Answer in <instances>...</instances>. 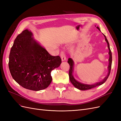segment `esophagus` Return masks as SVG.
Returning <instances> with one entry per match:
<instances>
[{
    "label": "esophagus",
    "mask_w": 121,
    "mask_h": 121,
    "mask_svg": "<svg viewBox=\"0 0 121 121\" xmlns=\"http://www.w3.org/2000/svg\"><path fill=\"white\" fill-rule=\"evenodd\" d=\"M60 56L61 58L62 61H64L65 60H66V57H65V54L64 52L63 51H61V52H60Z\"/></svg>",
    "instance_id": "obj_1"
}]
</instances>
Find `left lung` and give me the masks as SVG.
<instances>
[{
  "label": "left lung",
  "instance_id": "obj_1",
  "mask_svg": "<svg viewBox=\"0 0 121 121\" xmlns=\"http://www.w3.org/2000/svg\"><path fill=\"white\" fill-rule=\"evenodd\" d=\"M97 28L99 30H100V29L99 28V27H97ZM104 37H105V41L108 43V48L109 49L108 53H109V65H108V74L107 76V77H105L104 79L103 80H102V81H101L100 82H98L97 83H95V84H93V85H86V84H82L81 83L78 82L77 81H76V80L74 78V77H73V75H72L73 71V65H74V62H73V60L71 59V58H69L68 59V63L69 65V80H70V81L72 83L73 85H74L76 88H77L79 89V90H86L92 89V88H93L97 86H99V85H102V84H104L106 81H107V80L108 79L109 74H110L111 68H112V52H111V50L110 49V47H109V43L108 42V40H107L106 36L104 34Z\"/></svg>",
  "mask_w": 121,
  "mask_h": 121
}]
</instances>
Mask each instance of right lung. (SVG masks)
Masks as SVG:
<instances>
[{"label": "right lung", "mask_w": 121, "mask_h": 121, "mask_svg": "<svg viewBox=\"0 0 121 121\" xmlns=\"http://www.w3.org/2000/svg\"><path fill=\"white\" fill-rule=\"evenodd\" d=\"M27 29L19 34L10 49L9 67L13 78L20 85L33 91L44 89L52 81L51 72L61 63L32 37Z\"/></svg>", "instance_id": "1"}]
</instances>
